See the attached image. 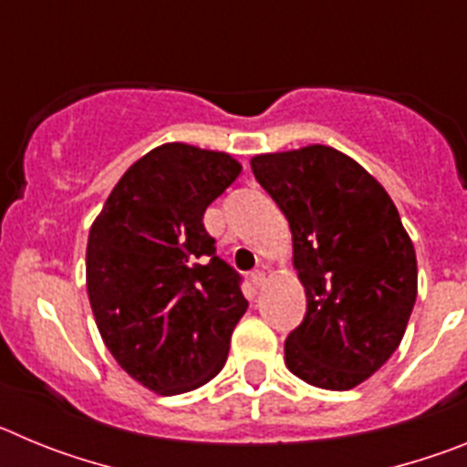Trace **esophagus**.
I'll return each instance as SVG.
<instances>
[{"label":"esophagus","mask_w":467,"mask_h":467,"mask_svg":"<svg viewBox=\"0 0 467 467\" xmlns=\"http://www.w3.org/2000/svg\"><path fill=\"white\" fill-rule=\"evenodd\" d=\"M264 278H266V271H264V266H259V269H254L253 274H250V280H253L254 287H259V285L264 283Z\"/></svg>","instance_id":"obj_1"}]
</instances>
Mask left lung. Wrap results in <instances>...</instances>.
<instances>
[{
    "label": "left lung",
    "instance_id": "8db88e82",
    "mask_svg": "<svg viewBox=\"0 0 467 467\" xmlns=\"http://www.w3.org/2000/svg\"><path fill=\"white\" fill-rule=\"evenodd\" d=\"M290 222L306 316L285 339L292 374L348 390L398 350L416 301V253L386 189L323 144L250 161Z\"/></svg>",
    "mask_w": 467,
    "mask_h": 467
}]
</instances>
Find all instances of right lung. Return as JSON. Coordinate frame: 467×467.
I'll use <instances>...</instances> for the list:
<instances>
[{
  "label": "right lung",
  "instance_id": "obj_1",
  "mask_svg": "<svg viewBox=\"0 0 467 467\" xmlns=\"http://www.w3.org/2000/svg\"><path fill=\"white\" fill-rule=\"evenodd\" d=\"M241 163L192 144H161L111 189L86 247L100 337L135 381L180 395L220 374L247 311L243 275L217 257L205 208Z\"/></svg>",
  "mask_w": 467,
  "mask_h": 467
}]
</instances>
